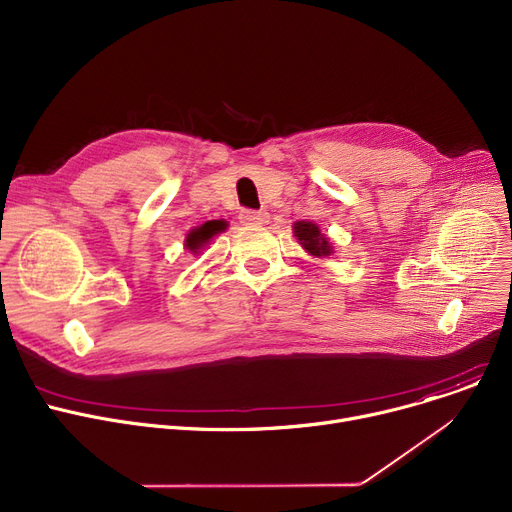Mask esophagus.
Here are the masks:
<instances>
[{"mask_svg":"<svg viewBox=\"0 0 512 512\" xmlns=\"http://www.w3.org/2000/svg\"><path fill=\"white\" fill-rule=\"evenodd\" d=\"M269 220V214L265 210H243L241 212V222L243 224H265Z\"/></svg>","mask_w":512,"mask_h":512,"instance_id":"obj_1","label":"esophagus"}]
</instances>
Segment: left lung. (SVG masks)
<instances>
[{
  "label": "left lung",
  "instance_id": "obj_1",
  "mask_svg": "<svg viewBox=\"0 0 512 512\" xmlns=\"http://www.w3.org/2000/svg\"><path fill=\"white\" fill-rule=\"evenodd\" d=\"M294 236L298 238L302 249H306L315 257H329L333 253L329 238L319 230V226L315 222H304V220L296 222Z\"/></svg>",
  "mask_w": 512,
  "mask_h": 512
}]
</instances>
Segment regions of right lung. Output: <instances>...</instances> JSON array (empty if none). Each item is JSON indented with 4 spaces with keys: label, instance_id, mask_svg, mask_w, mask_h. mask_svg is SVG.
I'll use <instances>...</instances> for the list:
<instances>
[{
    "label": "right lung",
    "instance_id": "add662e5",
    "mask_svg": "<svg viewBox=\"0 0 512 512\" xmlns=\"http://www.w3.org/2000/svg\"><path fill=\"white\" fill-rule=\"evenodd\" d=\"M222 228H224V222H220V220H212V222L201 224L199 228H193V230L187 234V238H185V247H187L191 253H197V251H199L203 245H206L214 234H218Z\"/></svg>",
    "mask_w": 512,
    "mask_h": 512
}]
</instances>
